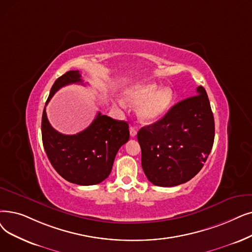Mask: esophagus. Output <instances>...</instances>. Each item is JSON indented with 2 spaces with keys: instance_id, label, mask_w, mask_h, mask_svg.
Here are the masks:
<instances>
[{
  "instance_id": "obj_1",
  "label": "esophagus",
  "mask_w": 252,
  "mask_h": 252,
  "mask_svg": "<svg viewBox=\"0 0 252 252\" xmlns=\"http://www.w3.org/2000/svg\"><path fill=\"white\" fill-rule=\"evenodd\" d=\"M137 132H138V128H137V126H132L129 127V134H130V137H132V138L136 137V135H137Z\"/></svg>"
}]
</instances>
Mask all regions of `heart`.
<instances>
[{"label": "heart", "mask_w": 252, "mask_h": 252, "mask_svg": "<svg viewBox=\"0 0 252 252\" xmlns=\"http://www.w3.org/2000/svg\"><path fill=\"white\" fill-rule=\"evenodd\" d=\"M123 99L130 106H138V117L142 123L153 124L165 116L173 103V91L168 86L158 89L152 83H138L125 90Z\"/></svg>", "instance_id": "b5f03b06"}]
</instances>
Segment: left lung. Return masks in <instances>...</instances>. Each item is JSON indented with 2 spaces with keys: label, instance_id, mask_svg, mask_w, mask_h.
<instances>
[{
  "label": "left lung",
  "instance_id": "8db88e82",
  "mask_svg": "<svg viewBox=\"0 0 252 252\" xmlns=\"http://www.w3.org/2000/svg\"><path fill=\"white\" fill-rule=\"evenodd\" d=\"M196 94L137 134L142 168L158 187H176L190 180L212 149L215 127L210 102L203 86L196 87Z\"/></svg>",
  "mask_w": 252,
  "mask_h": 252
}]
</instances>
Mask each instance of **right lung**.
Masks as SVG:
<instances>
[{"label":"right lung","instance_id":"obj_1","mask_svg":"<svg viewBox=\"0 0 252 252\" xmlns=\"http://www.w3.org/2000/svg\"><path fill=\"white\" fill-rule=\"evenodd\" d=\"M83 85L79 71H69L53 83L46 105L63 86ZM42 141L52 167L69 182L94 185L111 173L118 149L129 139L127 123L97 112L89 127L76 135H63L54 129L46 115H42Z\"/></svg>","mask_w":252,"mask_h":252}]
</instances>
